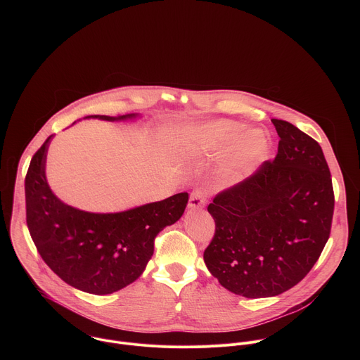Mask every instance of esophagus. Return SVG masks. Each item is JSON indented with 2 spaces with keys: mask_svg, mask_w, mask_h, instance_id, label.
I'll return each instance as SVG.
<instances>
[{
  "mask_svg": "<svg viewBox=\"0 0 360 360\" xmlns=\"http://www.w3.org/2000/svg\"><path fill=\"white\" fill-rule=\"evenodd\" d=\"M207 205V195H205L203 191L196 189L191 193L189 196V202H188V208L191 210H198V208H203Z\"/></svg>",
  "mask_w": 360,
  "mask_h": 360,
  "instance_id": "1",
  "label": "esophagus"
}]
</instances>
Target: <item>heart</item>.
Here are the masks:
<instances>
[{"instance_id":"1","label":"heart","mask_w":360,"mask_h":360,"mask_svg":"<svg viewBox=\"0 0 360 360\" xmlns=\"http://www.w3.org/2000/svg\"><path fill=\"white\" fill-rule=\"evenodd\" d=\"M269 146L268 136L261 129L243 132V125L229 120H215L191 125L181 135L179 150L185 158H207L230 149L218 169L217 181L222 188L242 182L258 165Z\"/></svg>"}]
</instances>
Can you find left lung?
<instances>
[{"label": "left lung", "instance_id": "1", "mask_svg": "<svg viewBox=\"0 0 360 360\" xmlns=\"http://www.w3.org/2000/svg\"><path fill=\"white\" fill-rule=\"evenodd\" d=\"M274 161L214 198L215 235L203 252L212 276L235 295L271 297L299 283L329 239L335 195L321 145L290 122Z\"/></svg>", "mask_w": 360, "mask_h": 360}]
</instances>
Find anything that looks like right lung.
Instances as JSON below:
<instances>
[{
	"label": "right lung",
	"mask_w": 360,
	"mask_h": 360,
	"mask_svg": "<svg viewBox=\"0 0 360 360\" xmlns=\"http://www.w3.org/2000/svg\"><path fill=\"white\" fill-rule=\"evenodd\" d=\"M120 117L88 115L104 121ZM53 135L35 152L25 176L27 226L44 262L64 282L92 295H110L135 282L153 255V240L184 214L188 193L115 212L94 214L64 203L45 176L46 150Z\"/></svg>",
	"instance_id": "add662e5"
}]
</instances>
